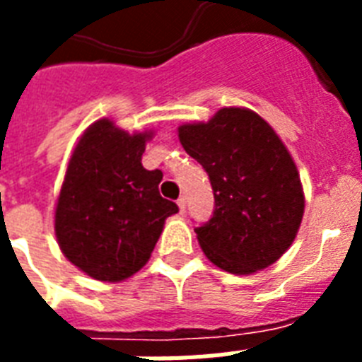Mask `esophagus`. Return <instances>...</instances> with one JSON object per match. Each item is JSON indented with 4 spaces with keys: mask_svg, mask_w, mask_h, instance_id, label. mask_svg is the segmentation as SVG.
<instances>
[{
    "mask_svg": "<svg viewBox=\"0 0 362 362\" xmlns=\"http://www.w3.org/2000/svg\"><path fill=\"white\" fill-rule=\"evenodd\" d=\"M176 204H178V209H180V212H184V210H186V197L182 195V197L178 199V201H176Z\"/></svg>",
    "mask_w": 362,
    "mask_h": 362,
    "instance_id": "obj_1",
    "label": "esophagus"
}]
</instances>
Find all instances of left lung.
<instances>
[{
    "instance_id": "1",
    "label": "left lung",
    "mask_w": 362,
    "mask_h": 362,
    "mask_svg": "<svg viewBox=\"0 0 362 362\" xmlns=\"http://www.w3.org/2000/svg\"><path fill=\"white\" fill-rule=\"evenodd\" d=\"M203 165L214 212L195 229L204 255L231 274H252L286 253L304 214L300 176L276 131L253 110L227 107L206 124L178 127Z\"/></svg>"
}]
</instances>
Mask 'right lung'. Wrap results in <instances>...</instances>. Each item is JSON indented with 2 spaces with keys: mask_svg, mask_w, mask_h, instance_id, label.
Returning <instances> with one entry per match:
<instances>
[{
  "mask_svg": "<svg viewBox=\"0 0 362 362\" xmlns=\"http://www.w3.org/2000/svg\"><path fill=\"white\" fill-rule=\"evenodd\" d=\"M152 133H133L107 118L76 142L59 192L54 231L62 252L82 272L122 281L148 263L165 220L178 212L159 195L163 173L141 159Z\"/></svg>",
  "mask_w": 362,
  "mask_h": 362,
  "instance_id": "1",
  "label": "right lung"
}]
</instances>
